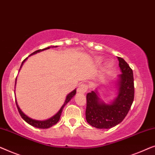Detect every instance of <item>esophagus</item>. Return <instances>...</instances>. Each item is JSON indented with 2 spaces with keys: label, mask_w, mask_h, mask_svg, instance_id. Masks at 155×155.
<instances>
[{
  "label": "esophagus",
  "mask_w": 155,
  "mask_h": 155,
  "mask_svg": "<svg viewBox=\"0 0 155 155\" xmlns=\"http://www.w3.org/2000/svg\"><path fill=\"white\" fill-rule=\"evenodd\" d=\"M87 90H88V86H87L86 84H82L78 86L77 92L79 93H86Z\"/></svg>",
  "instance_id": "34e87169"
}]
</instances>
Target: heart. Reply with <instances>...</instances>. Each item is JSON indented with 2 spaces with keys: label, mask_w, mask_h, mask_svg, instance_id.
Returning <instances> with one entry per match:
<instances>
[{
  "label": "heart",
  "mask_w": 155,
  "mask_h": 155,
  "mask_svg": "<svg viewBox=\"0 0 155 155\" xmlns=\"http://www.w3.org/2000/svg\"><path fill=\"white\" fill-rule=\"evenodd\" d=\"M104 61V59L102 58V57H97L95 59V62L97 64H101L102 62ZM112 62H107L104 67L103 70H102V72L101 74V76H100V78H103L104 77H106L107 75H108L111 72L112 69Z\"/></svg>",
  "instance_id": "b5f03b06"
}]
</instances>
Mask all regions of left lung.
Masks as SVG:
<instances>
[{"instance_id": "left-lung-1", "label": "left lung", "mask_w": 155, "mask_h": 155, "mask_svg": "<svg viewBox=\"0 0 155 155\" xmlns=\"http://www.w3.org/2000/svg\"><path fill=\"white\" fill-rule=\"evenodd\" d=\"M117 58L121 74L115 81L117 97L106 103L100 97L99 87L86 95V121L100 129L111 128L120 124L127 115L134 99L132 69L123 58Z\"/></svg>"}]
</instances>
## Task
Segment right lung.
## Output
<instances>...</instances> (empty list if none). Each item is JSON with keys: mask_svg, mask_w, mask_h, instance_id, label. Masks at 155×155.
Returning <instances> with one entry per match:
<instances>
[{"mask_svg": "<svg viewBox=\"0 0 155 155\" xmlns=\"http://www.w3.org/2000/svg\"><path fill=\"white\" fill-rule=\"evenodd\" d=\"M56 47H58V46H57V45H51V46H48V47L45 48H44V49L38 50V51H35V52H34L33 53H31L29 56L35 55V54H36V53H40V52H42L43 51H45V50L50 49V48H56ZM27 59H28V58H26L25 60L23 61L22 63H21L19 70H20L21 68V67H22L24 62H25V61L27 60ZM16 83H17V78H16V79H15V86H16ZM76 93H77V89H76V88L73 91H71V93H69V94L67 95L66 99H65V101L64 102V104H63V105L62 107H61L60 110L58 111V113H57V114H55V115H54V116L51 117V118L46 119V120H42V121H41V120H36V119L30 118L29 117H28L27 115H26L25 113H24L21 110V109L19 108L18 104H17V100L16 99H15V102H16L17 107V110H18V111H19V114L21 115V118H22L24 120H25L26 122H27V123L29 124V125L34 126V127H35V128H48L50 127H51V126H53V125H55V124H56L59 121V120H60V116H61V114H62V112L63 109H64V107L66 105V104L68 103L69 101H70L71 99L74 96V95H76ZM15 97H16V96H15Z\"/></svg>", "mask_w": 155, "mask_h": 155, "instance_id": "add662e5", "label": "right lung"}]
</instances>
